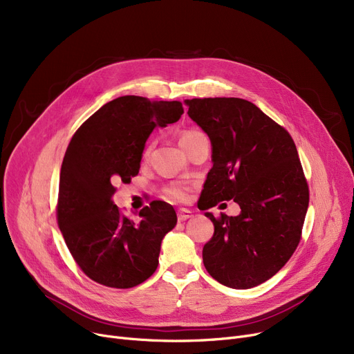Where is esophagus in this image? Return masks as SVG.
Instances as JSON below:
<instances>
[{
	"mask_svg": "<svg viewBox=\"0 0 354 354\" xmlns=\"http://www.w3.org/2000/svg\"><path fill=\"white\" fill-rule=\"evenodd\" d=\"M191 216H192V212H191L189 209H185V208H182V209H179V211H178V221H179V222L187 221V219H189Z\"/></svg>",
	"mask_w": 354,
	"mask_h": 354,
	"instance_id": "obj_1",
	"label": "esophagus"
}]
</instances>
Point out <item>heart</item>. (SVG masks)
Listing matches in <instances>:
<instances>
[{
	"instance_id": "b5f03b06",
	"label": "heart",
	"mask_w": 354,
	"mask_h": 354,
	"mask_svg": "<svg viewBox=\"0 0 354 354\" xmlns=\"http://www.w3.org/2000/svg\"><path fill=\"white\" fill-rule=\"evenodd\" d=\"M199 133L201 132H198V130H185V132L180 135L179 143L182 145L185 142H188L189 139L195 138ZM151 152H152V142L147 143L146 147L143 149V153H142L143 159H147L149 155H151ZM165 195L174 201H185L188 198V188L183 187V185H171V187L165 191Z\"/></svg>"
}]
</instances>
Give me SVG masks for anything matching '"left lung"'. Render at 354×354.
<instances>
[{
    "label": "left lung",
    "mask_w": 354,
    "mask_h": 354,
    "mask_svg": "<svg viewBox=\"0 0 354 354\" xmlns=\"http://www.w3.org/2000/svg\"><path fill=\"white\" fill-rule=\"evenodd\" d=\"M185 103L212 145L202 211L231 199L241 208L236 216L205 214L214 235L203 245V266L221 284L252 288L280 271L301 239L310 194L295 143L248 100L208 97Z\"/></svg>",
    "instance_id": "8db88e82"
}]
</instances>
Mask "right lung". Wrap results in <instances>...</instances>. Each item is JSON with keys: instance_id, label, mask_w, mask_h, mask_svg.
I'll list each match as a JSON object with an SVG mask.
<instances>
[{"instance_id": "right-lung-1", "label": "right lung", "mask_w": 354, "mask_h": 354, "mask_svg": "<svg viewBox=\"0 0 354 354\" xmlns=\"http://www.w3.org/2000/svg\"><path fill=\"white\" fill-rule=\"evenodd\" d=\"M182 113L176 100L122 96L102 106L73 135L60 171L57 222L74 261L93 281L132 288L156 271L162 239L178 221L174 207L152 201L135 222L111 196L116 185L139 174L152 130L178 122Z\"/></svg>"}]
</instances>
